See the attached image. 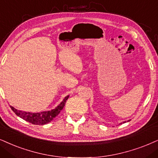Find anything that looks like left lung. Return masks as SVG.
<instances>
[{
  "label": "left lung",
  "instance_id": "8db88e82",
  "mask_svg": "<svg viewBox=\"0 0 158 158\" xmlns=\"http://www.w3.org/2000/svg\"><path fill=\"white\" fill-rule=\"evenodd\" d=\"M128 121H130V120H128ZM123 123H125V122H123ZM122 124V123H121Z\"/></svg>",
  "mask_w": 158,
  "mask_h": 158
}]
</instances>
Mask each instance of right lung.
Listing matches in <instances>:
<instances>
[{
  "instance_id": "right-lung-1",
  "label": "right lung",
  "mask_w": 158,
  "mask_h": 158,
  "mask_svg": "<svg viewBox=\"0 0 158 158\" xmlns=\"http://www.w3.org/2000/svg\"><path fill=\"white\" fill-rule=\"evenodd\" d=\"M69 98V95H67L66 97H65L63 101L57 107H55V109H52L50 111H41V112L38 113L27 112V111L17 110V109H15L13 106H10V107H11L12 111L18 117L23 119L24 120L29 122V123L33 124V125H43L50 123L56 116L59 114V113L60 112V111L64 107L65 102H66Z\"/></svg>"
}]
</instances>
